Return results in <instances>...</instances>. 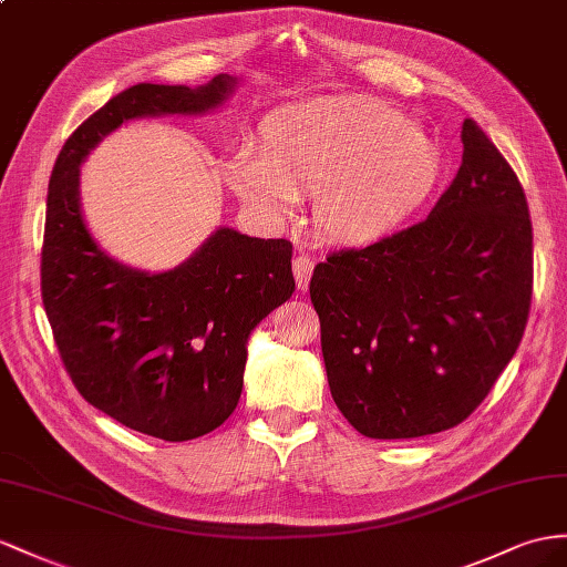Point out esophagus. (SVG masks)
Returning a JSON list of instances; mask_svg holds the SVG:
<instances>
[{"label":"esophagus","instance_id":"esophagus-1","mask_svg":"<svg viewBox=\"0 0 567 567\" xmlns=\"http://www.w3.org/2000/svg\"><path fill=\"white\" fill-rule=\"evenodd\" d=\"M292 268H295V278H297V287L299 289H307L311 282V275H313V258L309 254H299L292 260Z\"/></svg>","mask_w":567,"mask_h":567}]
</instances>
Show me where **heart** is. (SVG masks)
Segmentation results:
<instances>
[{
	"label": "heart",
	"instance_id": "b5f03b06",
	"mask_svg": "<svg viewBox=\"0 0 567 567\" xmlns=\"http://www.w3.org/2000/svg\"><path fill=\"white\" fill-rule=\"evenodd\" d=\"M439 151L398 112L369 97H318L272 110L254 151L225 179L264 220L297 217L316 196V227L336 244H371L422 206L439 177Z\"/></svg>",
	"mask_w": 567,
	"mask_h": 567
}]
</instances>
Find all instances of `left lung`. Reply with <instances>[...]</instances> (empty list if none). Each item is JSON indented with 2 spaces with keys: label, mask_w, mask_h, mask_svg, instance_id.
I'll return each mask as SVG.
<instances>
[{
  "label": "left lung",
  "mask_w": 567,
  "mask_h": 567,
  "mask_svg": "<svg viewBox=\"0 0 567 567\" xmlns=\"http://www.w3.org/2000/svg\"><path fill=\"white\" fill-rule=\"evenodd\" d=\"M426 220L332 251L309 285L328 385L369 439L462 424L517 352L532 303V220L515 169L474 120Z\"/></svg>",
  "instance_id": "left-lung-1"
}]
</instances>
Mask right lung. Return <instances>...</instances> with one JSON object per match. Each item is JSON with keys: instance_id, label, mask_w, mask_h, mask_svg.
Here are the masks:
<instances>
[{"instance_id": "1", "label": "right lung", "mask_w": 567, "mask_h": 567, "mask_svg": "<svg viewBox=\"0 0 567 567\" xmlns=\"http://www.w3.org/2000/svg\"><path fill=\"white\" fill-rule=\"evenodd\" d=\"M231 89L227 74L198 89L132 85L66 138L48 188L42 303L71 381L100 412L172 443L235 412L251 330L295 292L292 244L220 227L174 270L126 268L85 227L79 167L124 122L203 114Z\"/></svg>"}]
</instances>
